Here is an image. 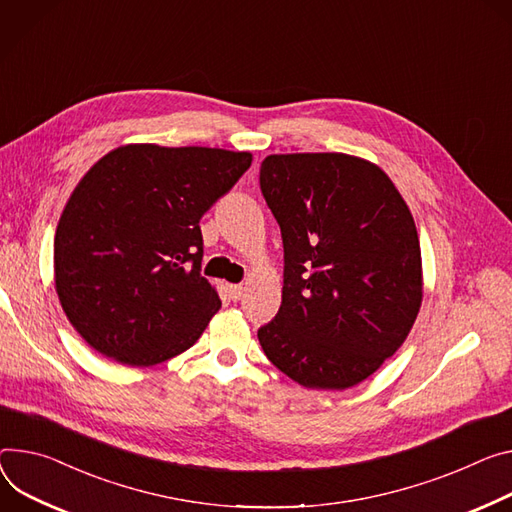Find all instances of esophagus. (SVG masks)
I'll list each match as a JSON object with an SVG mask.
<instances>
[{
	"mask_svg": "<svg viewBox=\"0 0 512 512\" xmlns=\"http://www.w3.org/2000/svg\"><path fill=\"white\" fill-rule=\"evenodd\" d=\"M228 294H230V298L232 300H241L243 298V294H245V286H228Z\"/></svg>",
	"mask_w": 512,
	"mask_h": 512,
	"instance_id": "obj_1",
	"label": "esophagus"
}]
</instances>
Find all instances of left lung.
Returning <instances> with one entry per match:
<instances>
[{"label": "left lung", "mask_w": 512, "mask_h": 512, "mask_svg": "<svg viewBox=\"0 0 512 512\" xmlns=\"http://www.w3.org/2000/svg\"><path fill=\"white\" fill-rule=\"evenodd\" d=\"M259 181L286 263L259 343L304 388H353L400 349L423 304L410 208L382 167L347 153L269 155Z\"/></svg>", "instance_id": "8db88e82"}]
</instances>
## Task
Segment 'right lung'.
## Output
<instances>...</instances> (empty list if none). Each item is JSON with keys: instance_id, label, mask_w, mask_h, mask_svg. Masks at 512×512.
<instances>
[{"instance_id": "1", "label": "right lung", "mask_w": 512, "mask_h": 512, "mask_svg": "<svg viewBox=\"0 0 512 512\" xmlns=\"http://www.w3.org/2000/svg\"><path fill=\"white\" fill-rule=\"evenodd\" d=\"M251 161L249 151L132 143L89 167L57 224L55 288L91 349L149 367L200 339L220 310L200 275V218Z\"/></svg>"}]
</instances>
